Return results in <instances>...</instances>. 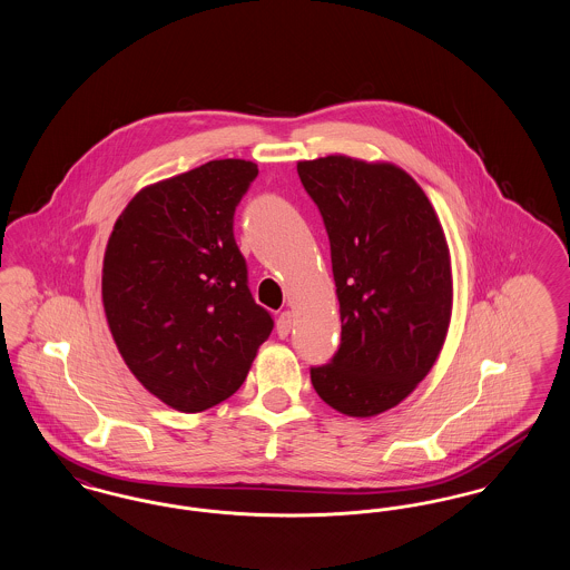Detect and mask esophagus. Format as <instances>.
I'll list each match as a JSON object with an SVG mask.
<instances>
[{
    "label": "esophagus",
    "mask_w": 570,
    "mask_h": 570,
    "mask_svg": "<svg viewBox=\"0 0 570 570\" xmlns=\"http://www.w3.org/2000/svg\"><path fill=\"white\" fill-rule=\"evenodd\" d=\"M291 328H293V314L291 312H282L279 318H277V335L284 340L291 335Z\"/></svg>",
    "instance_id": "esophagus-1"
}]
</instances>
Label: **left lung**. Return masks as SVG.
<instances>
[{"mask_svg": "<svg viewBox=\"0 0 570 570\" xmlns=\"http://www.w3.org/2000/svg\"><path fill=\"white\" fill-rule=\"evenodd\" d=\"M331 244L342 342L312 367L321 400L365 419L397 406L430 374L453 309L442 224L404 168L326 156L297 164Z\"/></svg>", "mask_w": 570, "mask_h": 570, "instance_id": "1", "label": "left lung"}]
</instances>
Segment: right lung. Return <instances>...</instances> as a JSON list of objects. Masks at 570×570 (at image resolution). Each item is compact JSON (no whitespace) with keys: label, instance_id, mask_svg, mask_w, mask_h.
<instances>
[{"label":"right lung","instance_id":"obj_1","mask_svg":"<svg viewBox=\"0 0 570 570\" xmlns=\"http://www.w3.org/2000/svg\"><path fill=\"white\" fill-rule=\"evenodd\" d=\"M256 175V164L228 158L151 184L110 233L102 267L110 335L136 380L179 412L228 400L272 335L233 235Z\"/></svg>","mask_w":570,"mask_h":570}]
</instances>
